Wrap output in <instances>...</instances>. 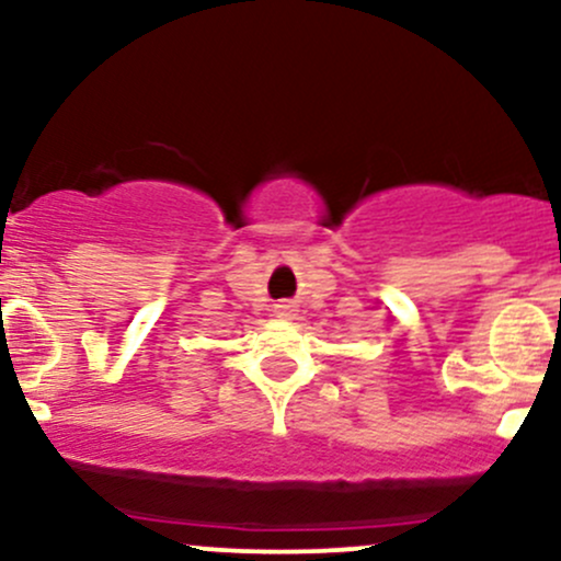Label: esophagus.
I'll list each match as a JSON object with an SVG mask.
<instances>
[{"instance_id": "1", "label": "esophagus", "mask_w": 561, "mask_h": 561, "mask_svg": "<svg viewBox=\"0 0 561 561\" xmlns=\"http://www.w3.org/2000/svg\"><path fill=\"white\" fill-rule=\"evenodd\" d=\"M290 313H293V306H287V304L276 306V317H290Z\"/></svg>"}]
</instances>
